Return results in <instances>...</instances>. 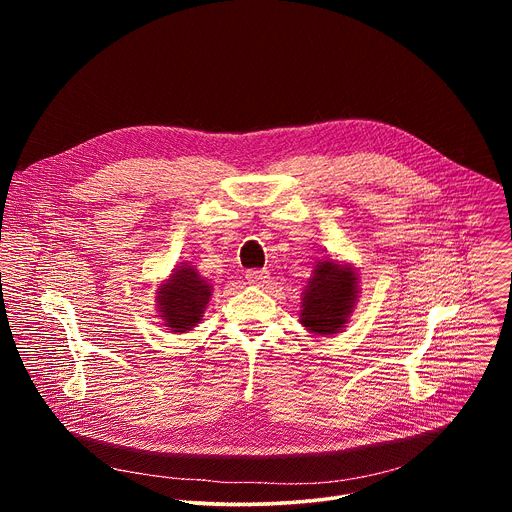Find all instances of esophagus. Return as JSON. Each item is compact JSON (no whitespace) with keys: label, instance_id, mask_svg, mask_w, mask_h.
<instances>
[{"label":"esophagus","instance_id":"1","mask_svg":"<svg viewBox=\"0 0 512 512\" xmlns=\"http://www.w3.org/2000/svg\"><path fill=\"white\" fill-rule=\"evenodd\" d=\"M245 277H247V281H249L251 285L261 287L263 283L269 281V271H267V269H249V271L245 273Z\"/></svg>","mask_w":512,"mask_h":512}]
</instances>
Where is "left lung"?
<instances>
[{
    "label": "left lung",
    "instance_id": "left-lung-1",
    "mask_svg": "<svg viewBox=\"0 0 512 512\" xmlns=\"http://www.w3.org/2000/svg\"><path fill=\"white\" fill-rule=\"evenodd\" d=\"M302 296L300 322L304 328L320 336L338 334L356 306V269L348 263L340 265L330 259L318 261Z\"/></svg>",
    "mask_w": 512,
    "mask_h": 512
}]
</instances>
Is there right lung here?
<instances>
[{
    "instance_id": "add662e5",
    "label": "right lung",
    "mask_w": 512,
    "mask_h": 512,
    "mask_svg": "<svg viewBox=\"0 0 512 512\" xmlns=\"http://www.w3.org/2000/svg\"><path fill=\"white\" fill-rule=\"evenodd\" d=\"M212 296V285L198 271L184 263L172 271L170 279L158 289V312L170 332L192 330L206 310Z\"/></svg>"
}]
</instances>
